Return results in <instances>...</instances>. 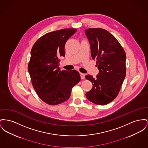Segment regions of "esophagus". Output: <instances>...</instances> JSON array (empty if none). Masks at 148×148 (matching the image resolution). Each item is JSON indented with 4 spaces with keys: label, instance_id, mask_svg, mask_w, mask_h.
Returning <instances> with one entry per match:
<instances>
[{
    "label": "esophagus",
    "instance_id": "1",
    "mask_svg": "<svg viewBox=\"0 0 148 148\" xmlns=\"http://www.w3.org/2000/svg\"><path fill=\"white\" fill-rule=\"evenodd\" d=\"M80 78H81L82 79H83L85 78V74H84V73H80Z\"/></svg>",
    "mask_w": 148,
    "mask_h": 148
}]
</instances>
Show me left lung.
<instances>
[{
	"instance_id": "left-lung-1",
	"label": "left lung",
	"mask_w": 148,
	"mask_h": 148,
	"mask_svg": "<svg viewBox=\"0 0 148 148\" xmlns=\"http://www.w3.org/2000/svg\"><path fill=\"white\" fill-rule=\"evenodd\" d=\"M90 45L91 56L97 60L99 73L96 78H85L93 84L86 93L87 99L95 104L106 105L117 96L126 76V53L117 40L102 28L85 30Z\"/></svg>"
}]
</instances>
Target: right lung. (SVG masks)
Wrapping results in <instances>:
<instances>
[{"instance_id": "right-lung-1", "label": "right lung", "mask_w": 148, "mask_h": 148, "mask_svg": "<svg viewBox=\"0 0 148 148\" xmlns=\"http://www.w3.org/2000/svg\"><path fill=\"white\" fill-rule=\"evenodd\" d=\"M77 31L66 28L47 33L35 42L31 51L28 70L39 98L47 104H60L69 98L73 87L80 80L78 71L59 68L64 56L65 45Z\"/></svg>"}]
</instances>
